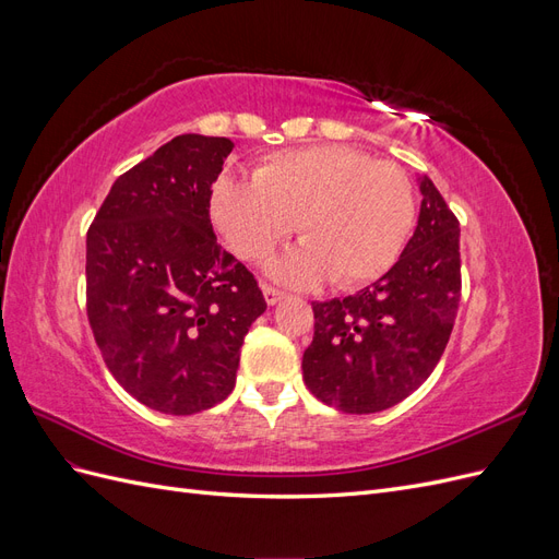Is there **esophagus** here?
I'll list each match as a JSON object with an SVG mask.
<instances>
[{"label":"esophagus","instance_id":"esophagus-1","mask_svg":"<svg viewBox=\"0 0 559 559\" xmlns=\"http://www.w3.org/2000/svg\"><path fill=\"white\" fill-rule=\"evenodd\" d=\"M263 296H265V302L267 306H275V302H280L284 298V292L277 289V286H270V284H263Z\"/></svg>","mask_w":559,"mask_h":559}]
</instances>
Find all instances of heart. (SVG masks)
Returning a JSON list of instances; mask_svg holds the SVG:
<instances>
[{
	"label": "heart",
	"instance_id": "b5f03b06",
	"mask_svg": "<svg viewBox=\"0 0 559 559\" xmlns=\"http://www.w3.org/2000/svg\"><path fill=\"white\" fill-rule=\"evenodd\" d=\"M408 173L366 151L324 144L280 151L253 179L222 177L212 189V218L230 249L263 263L298 228L306 242L275 265L289 284L352 289L396 263L415 224Z\"/></svg>",
	"mask_w": 559,
	"mask_h": 559
}]
</instances>
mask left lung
<instances>
[{
	"mask_svg": "<svg viewBox=\"0 0 559 559\" xmlns=\"http://www.w3.org/2000/svg\"><path fill=\"white\" fill-rule=\"evenodd\" d=\"M401 259L354 296L312 302L302 380L326 405L368 415L392 408L441 361L462 298L460 222L429 177Z\"/></svg>",
	"mask_w": 559,
	"mask_h": 559,
	"instance_id": "left-lung-1",
	"label": "left lung"
}]
</instances>
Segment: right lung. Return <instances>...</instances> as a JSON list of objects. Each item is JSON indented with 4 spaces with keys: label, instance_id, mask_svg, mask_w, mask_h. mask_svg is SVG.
I'll use <instances>...</instances> for the list:
<instances>
[{
    "label": "right lung",
    "instance_id": "add662e5",
    "mask_svg": "<svg viewBox=\"0 0 559 559\" xmlns=\"http://www.w3.org/2000/svg\"><path fill=\"white\" fill-rule=\"evenodd\" d=\"M233 142L179 134L118 177L86 238V310L109 373L165 415H193L235 386L265 312L259 282L216 242L212 183Z\"/></svg>",
    "mask_w": 559,
    "mask_h": 559
}]
</instances>
